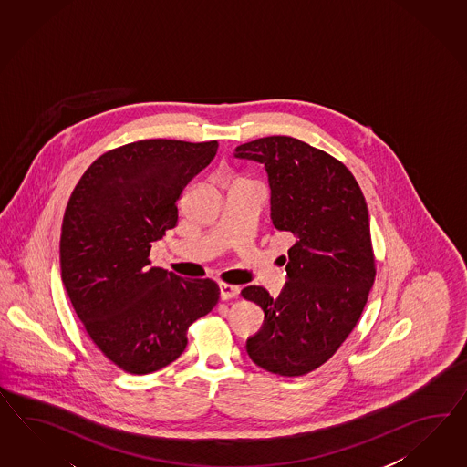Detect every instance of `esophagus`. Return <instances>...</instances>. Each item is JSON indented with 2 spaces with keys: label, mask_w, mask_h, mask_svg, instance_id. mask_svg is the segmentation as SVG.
<instances>
[{
  "label": "esophagus",
  "mask_w": 467,
  "mask_h": 467,
  "mask_svg": "<svg viewBox=\"0 0 467 467\" xmlns=\"http://www.w3.org/2000/svg\"><path fill=\"white\" fill-rule=\"evenodd\" d=\"M240 294V287L238 285H229V284H219V296L223 301L238 297Z\"/></svg>",
  "instance_id": "1"
}]
</instances>
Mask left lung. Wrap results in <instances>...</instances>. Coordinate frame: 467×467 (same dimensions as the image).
Instances as JSON below:
<instances>
[{"instance_id": "left-lung-1", "label": "left lung", "mask_w": 467, "mask_h": 467, "mask_svg": "<svg viewBox=\"0 0 467 467\" xmlns=\"http://www.w3.org/2000/svg\"><path fill=\"white\" fill-rule=\"evenodd\" d=\"M234 158L265 166L272 223L294 236L278 297L258 285L241 292L265 313L246 352L272 374L304 376L338 350L372 289L366 199L345 164L299 139H256L238 146Z\"/></svg>"}]
</instances>
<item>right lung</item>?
I'll return each instance as SVG.
<instances>
[{
	"label": "right lung",
	"instance_id": "1",
	"mask_svg": "<svg viewBox=\"0 0 467 467\" xmlns=\"http://www.w3.org/2000/svg\"><path fill=\"white\" fill-rule=\"evenodd\" d=\"M217 140L150 139L105 152L79 178L64 213V287L93 343L129 374L177 360L187 328L213 311L219 287L151 266L150 252L177 226V201L214 160Z\"/></svg>",
	"mask_w": 467,
	"mask_h": 467
}]
</instances>
